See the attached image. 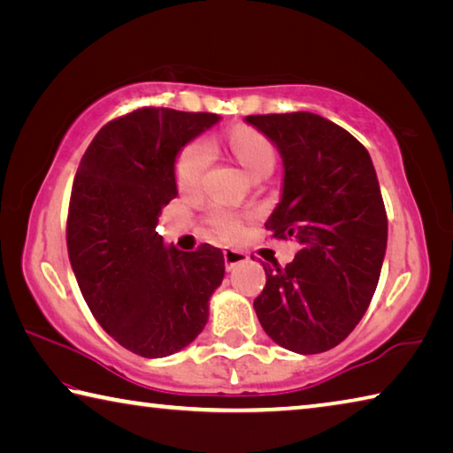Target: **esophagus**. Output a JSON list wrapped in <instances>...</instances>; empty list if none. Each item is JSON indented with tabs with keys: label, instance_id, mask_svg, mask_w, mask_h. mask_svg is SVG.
Listing matches in <instances>:
<instances>
[{
	"label": "esophagus",
	"instance_id": "obj_1",
	"mask_svg": "<svg viewBox=\"0 0 453 453\" xmlns=\"http://www.w3.org/2000/svg\"><path fill=\"white\" fill-rule=\"evenodd\" d=\"M224 262H226V270H234L235 265H240L243 262H248V254L242 250H224Z\"/></svg>",
	"mask_w": 453,
	"mask_h": 453
}]
</instances>
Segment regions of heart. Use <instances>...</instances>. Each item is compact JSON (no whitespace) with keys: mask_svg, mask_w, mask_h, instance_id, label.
<instances>
[{"mask_svg":"<svg viewBox=\"0 0 453 453\" xmlns=\"http://www.w3.org/2000/svg\"><path fill=\"white\" fill-rule=\"evenodd\" d=\"M229 156L240 164L251 178H264L275 165V150L267 137L254 127L237 126L224 135ZM211 151L203 142H189L180 150L173 164L175 186L181 194H196L202 186L203 173L210 167ZM210 234L221 242H234L242 234L243 216L221 208H213L205 216Z\"/></svg>","mask_w":453,"mask_h":453,"instance_id":"heart-1","label":"heart"}]
</instances>
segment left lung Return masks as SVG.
Listing matches in <instances>:
<instances>
[{
    "label": "left lung",
    "mask_w": 453,
    "mask_h": 453,
    "mask_svg": "<svg viewBox=\"0 0 453 453\" xmlns=\"http://www.w3.org/2000/svg\"><path fill=\"white\" fill-rule=\"evenodd\" d=\"M245 119L278 145L283 159L281 202L265 229L300 242L286 267L264 264L257 319L281 348L321 354L351 334L378 288L388 245L378 175L364 145L316 113Z\"/></svg>",
    "instance_id": "obj_1"
}]
</instances>
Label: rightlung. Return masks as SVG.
Instances as JSON below:
<instances>
[{"label":"right lung","instance_id":"1","mask_svg":"<svg viewBox=\"0 0 453 453\" xmlns=\"http://www.w3.org/2000/svg\"><path fill=\"white\" fill-rule=\"evenodd\" d=\"M218 113L142 107L99 129L83 153L67 210V254L83 300L119 346L165 357L202 334L224 254L165 248L157 218L178 196V151Z\"/></svg>","mask_w":453,"mask_h":453}]
</instances>
